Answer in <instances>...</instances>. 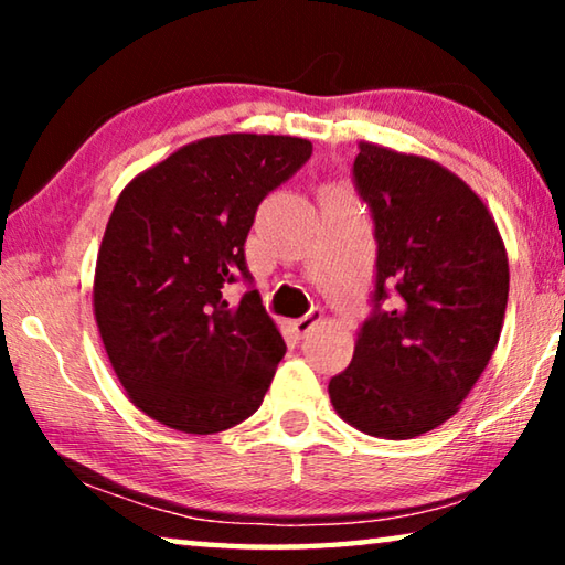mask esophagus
<instances>
[{"instance_id":"1","label":"esophagus","mask_w":565,"mask_h":565,"mask_svg":"<svg viewBox=\"0 0 565 565\" xmlns=\"http://www.w3.org/2000/svg\"><path fill=\"white\" fill-rule=\"evenodd\" d=\"M321 319H323L321 309H311L309 313H306V317L291 321V329H294L296 337H306V333L313 331V327H319Z\"/></svg>"}]
</instances>
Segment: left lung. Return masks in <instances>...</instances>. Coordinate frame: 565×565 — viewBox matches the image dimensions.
<instances>
[{
  "label": "left lung",
  "mask_w": 565,
  "mask_h": 565,
  "mask_svg": "<svg viewBox=\"0 0 565 565\" xmlns=\"http://www.w3.org/2000/svg\"><path fill=\"white\" fill-rule=\"evenodd\" d=\"M353 177L376 224V313L329 398L349 426L404 441L451 418L489 366L509 256L483 199L438 161L359 141ZM386 285L397 299L381 310Z\"/></svg>",
  "instance_id": "8db88e82"
}]
</instances>
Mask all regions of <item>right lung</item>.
<instances>
[{"instance_id":"obj_1","label":"right lung","mask_w":565,"mask_h":565,"mask_svg":"<svg viewBox=\"0 0 565 565\" xmlns=\"http://www.w3.org/2000/svg\"><path fill=\"white\" fill-rule=\"evenodd\" d=\"M311 157L286 134H216L179 147L121 189L92 306L124 394L184 434H218L262 406L284 339L259 291L238 303L244 242L262 199Z\"/></svg>"}]
</instances>
